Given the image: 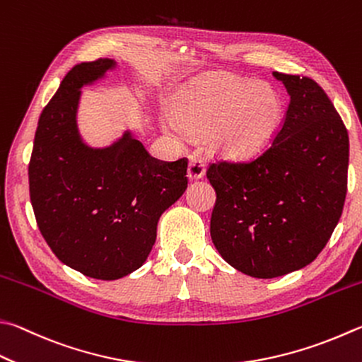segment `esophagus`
Instances as JSON below:
<instances>
[{"label":"esophagus","instance_id":"esophagus-1","mask_svg":"<svg viewBox=\"0 0 362 362\" xmlns=\"http://www.w3.org/2000/svg\"><path fill=\"white\" fill-rule=\"evenodd\" d=\"M204 173H206V169H204V164L199 158H196V156H192L189 158V163H188V179L189 180H198V179H202L204 177Z\"/></svg>","mask_w":362,"mask_h":362}]
</instances>
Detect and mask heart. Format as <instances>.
<instances>
[{
  "label": "heart",
  "instance_id": "1",
  "mask_svg": "<svg viewBox=\"0 0 362 362\" xmlns=\"http://www.w3.org/2000/svg\"><path fill=\"white\" fill-rule=\"evenodd\" d=\"M284 118L279 93L267 85L231 76H210L183 90L174 101V117L161 128L175 142L207 134L214 152L245 160L261 153L277 134Z\"/></svg>",
  "mask_w": 362,
  "mask_h": 362
}]
</instances>
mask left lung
<instances>
[{"label":"left lung","mask_w":362,"mask_h":362,"mask_svg":"<svg viewBox=\"0 0 362 362\" xmlns=\"http://www.w3.org/2000/svg\"><path fill=\"white\" fill-rule=\"evenodd\" d=\"M290 95L264 153L248 163H214L210 235L228 264L256 279L290 274L317 258L340 220L346 196L348 133L325 90L308 77L272 72Z\"/></svg>","instance_id":"obj_1"}]
</instances>
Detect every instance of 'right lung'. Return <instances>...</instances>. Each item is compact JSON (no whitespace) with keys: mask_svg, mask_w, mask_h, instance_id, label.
I'll list each match as a JSON object with an SVG mask.
<instances>
[{"mask_svg":"<svg viewBox=\"0 0 362 362\" xmlns=\"http://www.w3.org/2000/svg\"><path fill=\"white\" fill-rule=\"evenodd\" d=\"M115 66L100 58L64 76L39 117L28 166L42 238L62 262L98 280L122 279L146 262L160 216L188 185L187 158L156 160L131 131L109 147L83 142L81 88Z\"/></svg>","mask_w":362,"mask_h":362,"instance_id":"right-lung-1","label":"right lung"}]
</instances>
